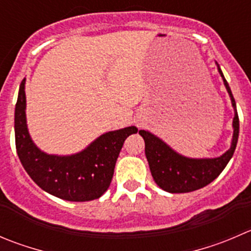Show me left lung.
Returning <instances> with one entry per match:
<instances>
[{"instance_id": "left-lung-1", "label": "left lung", "mask_w": 251, "mask_h": 251, "mask_svg": "<svg viewBox=\"0 0 251 251\" xmlns=\"http://www.w3.org/2000/svg\"><path fill=\"white\" fill-rule=\"evenodd\" d=\"M216 65L234 109L233 137L227 152L216 158H189L177 153L164 141L150 131L140 130L138 132L145 140V153L150 164L151 174L155 184L167 193H191L212 182L228 164L237 147L238 137H239V118H238L237 105L229 84L226 81L220 65L217 62Z\"/></svg>"}]
</instances>
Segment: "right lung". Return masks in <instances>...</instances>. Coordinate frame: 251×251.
Here are the masks:
<instances>
[{
    "label": "right lung",
    "instance_id": "1",
    "mask_svg": "<svg viewBox=\"0 0 251 251\" xmlns=\"http://www.w3.org/2000/svg\"><path fill=\"white\" fill-rule=\"evenodd\" d=\"M25 78L19 86L14 110L17 154L38 186L58 199L83 202L99 199L110 186L116 159L127 136L136 126L109 131L81 152L70 155L48 154L31 140L26 125Z\"/></svg>",
    "mask_w": 251,
    "mask_h": 251
}]
</instances>
